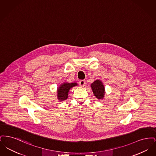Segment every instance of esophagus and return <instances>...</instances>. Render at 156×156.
<instances>
[{
  "label": "esophagus",
  "instance_id": "esophagus-1",
  "mask_svg": "<svg viewBox=\"0 0 156 156\" xmlns=\"http://www.w3.org/2000/svg\"><path fill=\"white\" fill-rule=\"evenodd\" d=\"M85 83H86L85 81H84V80H81L79 81V84L81 87H84L85 85Z\"/></svg>",
  "mask_w": 156,
  "mask_h": 156
}]
</instances>
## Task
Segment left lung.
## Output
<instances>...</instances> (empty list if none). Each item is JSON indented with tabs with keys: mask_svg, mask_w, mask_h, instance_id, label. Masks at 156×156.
<instances>
[{
	"mask_svg": "<svg viewBox=\"0 0 156 156\" xmlns=\"http://www.w3.org/2000/svg\"><path fill=\"white\" fill-rule=\"evenodd\" d=\"M94 96L98 99H104L105 94V88L102 82L99 80H97L90 84Z\"/></svg>",
	"mask_w": 156,
	"mask_h": 156,
	"instance_id": "obj_1",
	"label": "left lung"
}]
</instances>
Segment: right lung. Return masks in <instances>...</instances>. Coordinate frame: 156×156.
Instances as JSON below:
<instances>
[{
	"instance_id": "right-lung-1",
	"label": "right lung",
	"mask_w": 156,
	"mask_h": 156,
	"mask_svg": "<svg viewBox=\"0 0 156 156\" xmlns=\"http://www.w3.org/2000/svg\"><path fill=\"white\" fill-rule=\"evenodd\" d=\"M78 83L76 82H64L61 83V85L57 88V99L62 102L63 101L66 100L68 96V92L69 90L72 88L77 86Z\"/></svg>"
}]
</instances>
